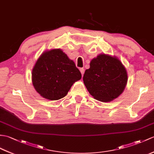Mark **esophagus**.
Instances as JSON below:
<instances>
[{
    "mask_svg": "<svg viewBox=\"0 0 154 154\" xmlns=\"http://www.w3.org/2000/svg\"><path fill=\"white\" fill-rule=\"evenodd\" d=\"M79 70H80V71H81V74H82V75H83L84 74V73H85V69H83V68H80L79 69Z\"/></svg>",
    "mask_w": 154,
    "mask_h": 154,
    "instance_id": "esophagus-1",
    "label": "esophagus"
}]
</instances>
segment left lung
<instances>
[{
	"label": "left lung",
	"instance_id": "8db88e82",
	"mask_svg": "<svg viewBox=\"0 0 154 154\" xmlns=\"http://www.w3.org/2000/svg\"><path fill=\"white\" fill-rule=\"evenodd\" d=\"M83 81L88 91L101 102H110L123 92L127 83V71L116 57L100 54L86 69Z\"/></svg>",
	"mask_w": 154,
	"mask_h": 154
}]
</instances>
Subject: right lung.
Segmentation results:
<instances>
[{
  "instance_id": "obj_1",
  "label": "right lung",
  "mask_w": 154,
  "mask_h": 154,
  "mask_svg": "<svg viewBox=\"0 0 154 154\" xmlns=\"http://www.w3.org/2000/svg\"><path fill=\"white\" fill-rule=\"evenodd\" d=\"M81 73L72 60L60 49L44 52L32 71L35 90L42 97L58 100L63 98Z\"/></svg>"
}]
</instances>
